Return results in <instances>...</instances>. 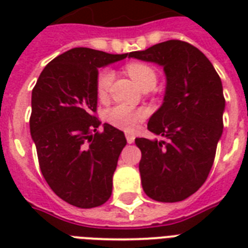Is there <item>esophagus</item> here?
Returning <instances> with one entry per match:
<instances>
[{"label": "esophagus", "mask_w": 248, "mask_h": 248, "mask_svg": "<svg viewBox=\"0 0 248 248\" xmlns=\"http://www.w3.org/2000/svg\"><path fill=\"white\" fill-rule=\"evenodd\" d=\"M126 140H127L128 144L134 143V140H135V135L131 134V132H126Z\"/></svg>", "instance_id": "obj_1"}]
</instances>
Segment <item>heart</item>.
I'll return each mask as SVG.
<instances>
[{
	"instance_id": "obj_1",
	"label": "heart",
	"mask_w": 248,
	"mask_h": 248,
	"mask_svg": "<svg viewBox=\"0 0 248 248\" xmlns=\"http://www.w3.org/2000/svg\"><path fill=\"white\" fill-rule=\"evenodd\" d=\"M126 71L141 89L155 87V82H157V73H155V68L147 63L134 62V63L126 65ZM113 77H114V73L109 68H104L97 73L95 90H96V95L100 100H104L108 95ZM147 117V109L132 108V107L124 104L113 105L112 108H109L105 113V120L108 121V124H112L113 127L120 128L124 131H132Z\"/></svg>"
}]
</instances>
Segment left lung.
<instances>
[{
  "label": "left lung",
  "mask_w": 248,
  "mask_h": 248,
  "mask_svg": "<svg viewBox=\"0 0 248 248\" xmlns=\"http://www.w3.org/2000/svg\"><path fill=\"white\" fill-rule=\"evenodd\" d=\"M128 56L165 69V101L148 122V130L163 140L136 138L135 143L141 151L139 171L145 194L158 202H179L202 186L214 165L224 126L221 79L203 52L180 40Z\"/></svg>",
  "instance_id": "obj_1"
}]
</instances>
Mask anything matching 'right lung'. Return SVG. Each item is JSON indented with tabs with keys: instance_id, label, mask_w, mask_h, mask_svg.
<instances>
[{
	"instance_id": "obj_1",
	"label": "right lung",
	"mask_w": 248,
	"mask_h": 248,
	"mask_svg": "<svg viewBox=\"0 0 248 248\" xmlns=\"http://www.w3.org/2000/svg\"><path fill=\"white\" fill-rule=\"evenodd\" d=\"M126 56L72 48L45 67L32 90L29 126L41 172L52 192L76 207H97L112 194L126 138L108 124L97 130L95 82L99 68Z\"/></svg>"
}]
</instances>
